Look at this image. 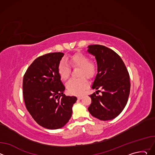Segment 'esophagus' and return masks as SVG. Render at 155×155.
<instances>
[{
	"label": "esophagus",
	"mask_w": 155,
	"mask_h": 155,
	"mask_svg": "<svg viewBox=\"0 0 155 155\" xmlns=\"http://www.w3.org/2000/svg\"><path fill=\"white\" fill-rule=\"evenodd\" d=\"M82 97H83V96H78V99H81Z\"/></svg>",
	"instance_id": "esophagus-1"
}]
</instances>
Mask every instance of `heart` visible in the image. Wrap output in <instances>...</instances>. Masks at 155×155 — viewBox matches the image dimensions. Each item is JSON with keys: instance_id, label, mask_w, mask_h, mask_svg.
<instances>
[{"instance_id": "1", "label": "heart", "mask_w": 155, "mask_h": 155, "mask_svg": "<svg viewBox=\"0 0 155 155\" xmlns=\"http://www.w3.org/2000/svg\"><path fill=\"white\" fill-rule=\"evenodd\" d=\"M73 68H78V78L69 80L66 83V88L72 94H80L87 86V79H92L96 73V63L89 57L81 53H76L65 59ZM64 59H62L58 66V72L62 80H67L70 75L69 65Z\"/></svg>"}]
</instances>
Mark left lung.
Returning a JSON list of instances; mask_svg holds the SVG:
<instances>
[{"label":"left lung","mask_w":155,"mask_h":155,"mask_svg":"<svg viewBox=\"0 0 155 155\" xmlns=\"http://www.w3.org/2000/svg\"><path fill=\"white\" fill-rule=\"evenodd\" d=\"M87 51L95 56L97 64V74L92 86L97 91L89 96L91 104L87 109L91 115L101 120L114 119L121 114L128 101L129 72L121 57L112 49L91 45L88 46ZM99 89L103 90L101 95L97 93Z\"/></svg>","instance_id":"1"}]
</instances>
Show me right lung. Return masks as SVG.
I'll use <instances>...</instances> for the list:
<instances>
[{
    "instance_id": "right-lung-1",
    "label": "right lung",
    "mask_w": 155,
    "mask_h": 155,
    "mask_svg": "<svg viewBox=\"0 0 155 155\" xmlns=\"http://www.w3.org/2000/svg\"><path fill=\"white\" fill-rule=\"evenodd\" d=\"M64 53H50L35 59L25 74L23 94L26 107L40 126L50 129L63 127L71 118L75 96L64 94L58 66Z\"/></svg>"
}]
</instances>
